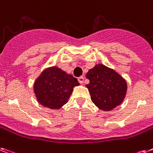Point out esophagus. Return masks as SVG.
Returning a JSON list of instances; mask_svg holds the SVG:
<instances>
[{
    "label": "esophagus",
    "instance_id": "34e87169",
    "mask_svg": "<svg viewBox=\"0 0 153 153\" xmlns=\"http://www.w3.org/2000/svg\"><path fill=\"white\" fill-rule=\"evenodd\" d=\"M78 80H79V82L81 83V84H82L83 82H84V77L81 76L79 77V79H78Z\"/></svg>",
    "mask_w": 153,
    "mask_h": 153
}]
</instances>
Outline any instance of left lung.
<instances>
[{"label": "left lung", "instance_id": "left-lung-1", "mask_svg": "<svg viewBox=\"0 0 153 153\" xmlns=\"http://www.w3.org/2000/svg\"><path fill=\"white\" fill-rule=\"evenodd\" d=\"M89 83L85 85L91 95V100L102 111H111L123 101L127 91L126 79L103 64L89 69L85 74Z\"/></svg>", "mask_w": 153, "mask_h": 153}]
</instances>
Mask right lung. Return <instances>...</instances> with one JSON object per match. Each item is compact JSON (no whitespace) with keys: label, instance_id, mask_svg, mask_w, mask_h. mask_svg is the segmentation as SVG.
<instances>
[{"label":"right lung","instance_id":"right-lung-1","mask_svg":"<svg viewBox=\"0 0 153 153\" xmlns=\"http://www.w3.org/2000/svg\"><path fill=\"white\" fill-rule=\"evenodd\" d=\"M78 79L56 66L45 68L33 83V92L42 106L58 110L68 102Z\"/></svg>","mask_w":153,"mask_h":153}]
</instances>
